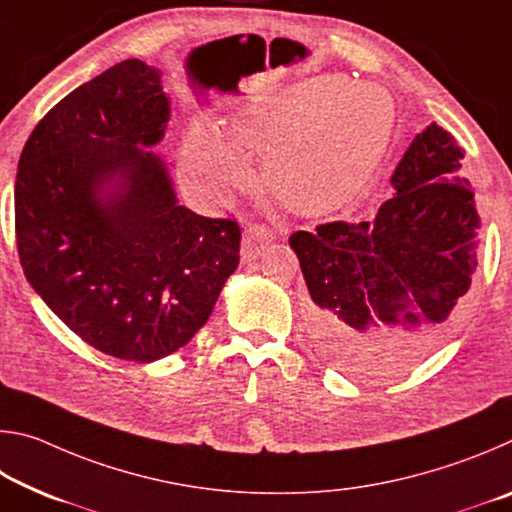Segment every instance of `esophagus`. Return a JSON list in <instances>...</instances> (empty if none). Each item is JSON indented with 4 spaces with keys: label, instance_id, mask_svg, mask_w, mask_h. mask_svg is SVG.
I'll return each mask as SVG.
<instances>
[{
    "label": "esophagus",
    "instance_id": "esophagus-1",
    "mask_svg": "<svg viewBox=\"0 0 512 512\" xmlns=\"http://www.w3.org/2000/svg\"><path fill=\"white\" fill-rule=\"evenodd\" d=\"M273 244V232L266 230L264 225H250L244 230V239H241V259L244 262H253L264 250Z\"/></svg>",
    "mask_w": 512,
    "mask_h": 512
}]
</instances>
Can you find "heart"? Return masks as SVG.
I'll return each mask as SVG.
<instances>
[{
  "instance_id": "b5f03b06",
  "label": "heart",
  "mask_w": 512,
  "mask_h": 512,
  "mask_svg": "<svg viewBox=\"0 0 512 512\" xmlns=\"http://www.w3.org/2000/svg\"><path fill=\"white\" fill-rule=\"evenodd\" d=\"M391 94L375 83L318 76L187 131L183 167L205 196L221 201L250 180L244 153L264 155L268 187L300 214L332 212L368 183L393 133Z\"/></svg>"
}]
</instances>
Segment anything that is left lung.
Segmentation results:
<instances>
[{
	"mask_svg": "<svg viewBox=\"0 0 512 512\" xmlns=\"http://www.w3.org/2000/svg\"><path fill=\"white\" fill-rule=\"evenodd\" d=\"M463 149L436 121L413 137L375 221L325 223L289 244L325 357L354 375L411 366L445 339L472 284L481 216Z\"/></svg>",
	"mask_w": 512,
	"mask_h": 512,
	"instance_id": "left-lung-1",
	"label": "left lung"
}]
</instances>
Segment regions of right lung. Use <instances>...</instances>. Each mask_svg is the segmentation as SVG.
Returning <instances> with one entry per match:
<instances>
[{"mask_svg": "<svg viewBox=\"0 0 512 512\" xmlns=\"http://www.w3.org/2000/svg\"><path fill=\"white\" fill-rule=\"evenodd\" d=\"M169 117L160 69L124 60L56 103L17 164L24 275L74 334L126 361L192 341L239 264V225L180 205L153 151Z\"/></svg>", "mask_w": 512, "mask_h": 512, "instance_id": "1", "label": "right lung"}]
</instances>
